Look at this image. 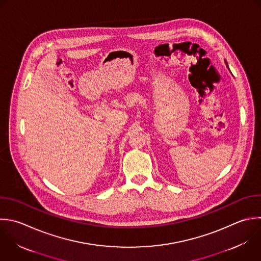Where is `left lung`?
<instances>
[{"label": "left lung", "instance_id": "obj_1", "mask_svg": "<svg viewBox=\"0 0 261 261\" xmlns=\"http://www.w3.org/2000/svg\"><path fill=\"white\" fill-rule=\"evenodd\" d=\"M224 62H225V64H226V66H227V63H226V61H225V60H224ZM227 67H228V66H227Z\"/></svg>", "mask_w": 261, "mask_h": 261}]
</instances>
